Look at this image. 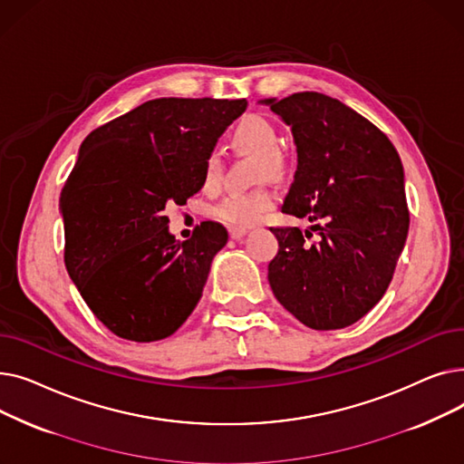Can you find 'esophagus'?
Returning a JSON list of instances; mask_svg holds the SVG:
<instances>
[{
    "label": "esophagus",
    "instance_id": "obj_1",
    "mask_svg": "<svg viewBox=\"0 0 464 464\" xmlns=\"http://www.w3.org/2000/svg\"><path fill=\"white\" fill-rule=\"evenodd\" d=\"M246 233H248V231H246L245 227H231V229H229V237H231L233 240H240Z\"/></svg>",
    "mask_w": 464,
    "mask_h": 464
}]
</instances>
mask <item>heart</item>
<instances>
[{
  "mask_svg": "<svg viewBox=\"0 0 464 464\" xmlns=\"http://www.w3.org/2000/svg\"><path fill=\"white\" fill-rule=\"evenodd\" d=\"M229 142L235 150L259 158V175H276L284 167L278 146V133L271 120L261 114L248 112L242 116L229 133ZM222 158L216 152L208 154L203 163V184L212 189L222 180ZM276 195L269 188H257L252 191H233L219 201L212 214L231 227H252L273 208Z\"/></svg>",
  "mask_w": 464,
  "mask_h": 464,
  "instance_id": "1",
  "label": "heart"
}]
</instances>
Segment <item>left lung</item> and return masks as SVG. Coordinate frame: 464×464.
I'll list each match as a JSON object with an SVG mask.
<instances>
[{"label": "left lung", "instance_id": "1", "mask_svg": "<svg viewBox=\"0 0 464 464\" xmlns=\"http://www.w3.org/2000/svg\"><path fill=\"white\" fill-rule=\"evenodd\" d=\"M291 126L297 170L282 210L310 231L271 227L278 254L269 284L310 329H344L385 294L404 248L410 212L402 163L392 140L353 109L318 92L266 100Z\"/></svg>", "mask_w": 464, "mask_h": 464}]
</instances>
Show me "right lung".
<instances>
[{"mask_svg":"<svg viewBox=\"0 0 464 464\" xmlns=\"http://www.w3.org/2000/svg\"><path fill=\"white\" fill-rule=\"evenodd\" d=\"M246 100L161 97L93 130L63 184L65 269L111 333L173 334L199 303L227 231L203 222L180 242L165 207L203 188V163Z\"/></svg>","mask_w":464,"mask_h":464,"instance_id":"right-lung-1","label":"right lung"}]
</instances>
